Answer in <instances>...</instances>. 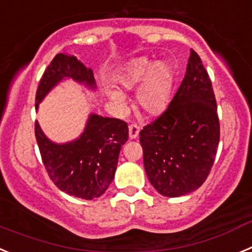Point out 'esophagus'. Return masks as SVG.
<instances>
[{
    "instance_id": "1",
    "label": "esophagus",
    "mask_w": 252,
    "mask_h": 252,
    "mask_svg": "<svg viewBox=\"0 0 252 252\" xmlns=\"http://www.w3.org/2000/svg\"><path fill=\"white\" fill-rule=\"evenodd\" d=\"M139 135V126L137 124H130L129 126V138L130 139H135Z\"/></svg>"
}]
</instances>
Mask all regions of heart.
<instances>
[{
    "mask_svg": "<svg viewBox=\"0 0 252 252\" xmlns=\"http://www.w3.org/2000/svg\"><path fill=\"white\" fill-rule=\"evenodd\" d=\"M118 83L126 89H134L140 84L135 96L138 109L148 115H157L169 103L172 70L162 61L153 65L147 59H135L118 76ZM108 94L115 105L124 106L126 99L121 93L109 90Z\"/></svg>",
    "mask_w": 252,
    "mask_h": 252,
    "instance_id": "b5f03b06",
    "label": "heart"
}]
</instances>
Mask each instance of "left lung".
<instances>
[{
  "label": "left lung",
  "mask_w": 252,
  "mask_h": 252,
  "mask_svg": "<svg viewBox=\"0 0 252 252\" xmlns=\"http://www.w3.org/2000/svg\"><path fill=\"white\" fill-rule=\"evenodd\" d=\"M139 135L144 169L160 194L183 196L202 186L216 157L220 121L212 83L194 50L167 109Z\"/></svg>",
  "instance_id": "left-lung-1"
}]
</instances>
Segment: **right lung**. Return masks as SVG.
<instances>
[{
  "label": "right lung",
  "instance_id": "obj_1",
  "mask_svg": "<svg viewBox=\"0 0 252 252\" xmlns=\"http://www.w3.org/2000/svg\"><path fill=\"white\" fill-rule=\"evenodd\" d=\"M64 78L95 87L92 70L74 56L58 54L38 84L36 108L50 89ZM35 137L45 169L54 185L70 196L93 199L100 197L114 178L119 152L128 139V126L121 119L92 114L78 140L61 146L50 142L37 122Z\"/></svg>",
  "mask_w": 252,
  "mask_h": 252
}]
</instances>
